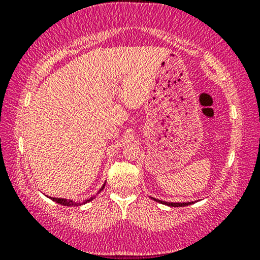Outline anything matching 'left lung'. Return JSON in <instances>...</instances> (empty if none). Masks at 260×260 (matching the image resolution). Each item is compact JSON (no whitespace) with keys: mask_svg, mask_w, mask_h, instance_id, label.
I'll return each mask as SVG.
<instances>
[{"mask_svg":"<svg viewBox=\"0 0 260 260\" xmlns=\"http://www.w3.org/2000/svg\"><path fill=\"white\" fill-rule=\"evenodd\" d=\"M154 199V198H152ZM155 201L159 202V204H163V205H167V206H170V207H184V206H188V205H191L194 204L193 201L191 202H166V201H161V200H157V199H154Z\"/></svg>","mask_w":260,"mask_h":260,"instance_id":"1","label":"left lung"}]
</instances>
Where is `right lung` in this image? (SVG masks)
Segmentation results:
<instances>
[{
    "instance_id": "1",
    "label": "right lung",
    "mask_w": 260,
    "mask_h": 260,
    "mask_svg": "<svg viewBox=\"0 0 260 260\" xmlns=\"http://www.w3.org/2000/svg\"><path fill=\"white\" fill-rule=\"evenodd\" d=\"M104 187H105V183L103 184V187L101 188V189H99V191L98 193H101V191L104 189ZM49 199H51V200H53V201H55V202H58L59 205H62V206H80V205H85V204H87V202H90V201H92L94 199V197H92V198H90V199H87V200H85L83 204H77V202H74L73 200H67V199H59V198H51V197H48Z\"/></svg>"
}]
</instances>
